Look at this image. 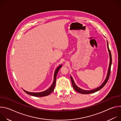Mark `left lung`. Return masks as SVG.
Masks as SVG:
<instances>
[{
	"label": "left lung",
	"instance_id": "1",
	"mask_svg": "<svg viewBox=\"0 0 121 121\" xmlns=\"http://www.w3.org/2000/svg\"><path fill=\"white\" fill-rule=\"evenodd\" d=\"M107 48H108V52L109 53V56H110V63H109V68H108V72H107V76L106 78L105 79V80L102 83V84L99 86V87L93 90H91V91H86V90H82V89L78 87V86L76 85V84H75L72 77L70 76V78H71V80L72 82V86L73 87L74 89V90L77 91V92L81 93V94H91V93H94L98 91H99V90H100L101 89H102L104 86H105V85L106 84V83L107 82L109 77H110V72H111V65H112V55H111V51L109 49V45H108V41H107Z\"/></svg>",
	"mask_w": 121,
	"mask_h": 121
}]
</instances>
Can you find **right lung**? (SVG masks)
Masks as SVG:
<instances>
[{
  "label": "right lung",
  "mask_w": 121,
  "mask_h": 121,
  "mask_svg": "<svg viewBox=\"0 0 121 121\" xmlns=\"http://www.w3.org/2000/svg\"><path fill=\"white\" fill-rule=\"evenodd\" d=\"M62 66V65H59L57 68L56 69L55 71V73H54V81L53 82L52 85H51V87L47 89V90L43 91V92H37V93H35V92H28L27 91L25 90H23V91L28 94L33 96H35V97H44V96H48V95H49L50 93H51L55 89V87L56 86V76L59 70V69H60V68Z\"/></svg>",
  "instance_id": "right-lung-1"
}]
</instances>
